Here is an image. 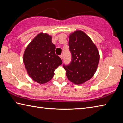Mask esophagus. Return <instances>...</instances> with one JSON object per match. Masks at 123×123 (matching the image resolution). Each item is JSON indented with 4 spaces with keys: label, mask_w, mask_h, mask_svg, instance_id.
<instances>
[{
    "label": "esophagus",
    "mask_w": 123,
    "mask_h": 123,
    "mask_svg": "<svg viewBox=\"0 0 123 123\" xmlns=\"http://www.w3.org/2000/svg\"><path fill=\"white\" fill-rule=\"evenodd\" d=\"M60 58H61V59H63V54H61V55H60Z\"/></svg>",
    "instance_id": "1"
}]
</instances>
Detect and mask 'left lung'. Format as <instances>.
<instances>
[{
  "mask_svg": "<svg viewBox=\"0 0 123 123\" xmlns=\"http://www.w3.org/2000/svg\"><path fill=\"white\" fill-rule=\"evenodd\" d=\"M69 50L72 61L63 68L68 79L76 85L82 84L94 75L98 66L100 55L96 45L82 31L69 35Z\"/></svg>",
  "mask_w": 123,
  "mask_h": 123,
  "instance_id": "8db88e82",
  "label": "left lung"
}]
</instances>
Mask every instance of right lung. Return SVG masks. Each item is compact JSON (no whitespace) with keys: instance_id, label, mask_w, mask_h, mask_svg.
Returning a JSON list of instances; mask_svg holds the SVG:
<instances>
[{"instance_id":"add662e5","label":"right lung","mask_w":123,"mask_h":123,"mask_svg":"<svg viewBox=\"0 0 123 123\" xmlns=\"http://www.w3.org/2000/svg\"><path fill=\"white\" fill-rule=\"evenodd\" d=\"M52 37L40 33L27 46L23 55V62L29 76L34 81L43 84L49 81L54 71L62 63L55 54L56 47Z\"/></svg>"}]
</instances>
